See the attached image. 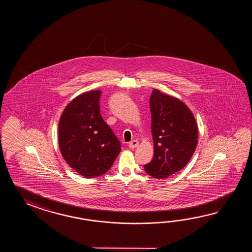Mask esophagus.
I'll return each mask as SVG.
<instances>
[{"label":"esophagus","mask_w":252,"mask_h":252,"mask_svg":"<svg viewBox=\"0 0 252 252\" xmlns=\"http://www.w3.org/2000/svg\"><path fill=\"white\" fill-rule=\"evenodd\" d=\"M138 146H139V141H138V140H136V139L131 140V141L128 143V148H129V149H131V150H133L135 148H137Z\"/></svg>","instance_id":"esophagus-1"}]
</instances>
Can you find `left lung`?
<instances>
[{
  "label": "left lung",
  "instance_id": "obj_1",
  "mask_svg": "<svg viewBox=\"0 0 252 252\" xmlns=\"http://www.w3.org/2000/svg\"><path fill=\"white\" fill-rule=\"evenodd\" d=\"M154 157L145 165L154 178H166L181 170L192 158L198 141L192 112L176 97L154 89L150 99Z\"/></svg>",
  "mask_w": 252,
  "mask_h": 252
}]
</instances>
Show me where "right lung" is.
<instances>
[{
  "mask_svg": "<svg viewBox=\"0 0 252 252\" xmlns=\"http://www.w3.org/2000/svg\"><path fill=\"white\" fill-rule=\"evenodd\" d=\"M100 90H94L75 97L59 119L61 155L74 170L87 178L106 173L122 150L100 113Z\"/></svg>",
  "mask_w": 252,
  "mask_h": 252,
  "instance_id": "obj_1",
  "label": "right lung"
}]
</instances>
